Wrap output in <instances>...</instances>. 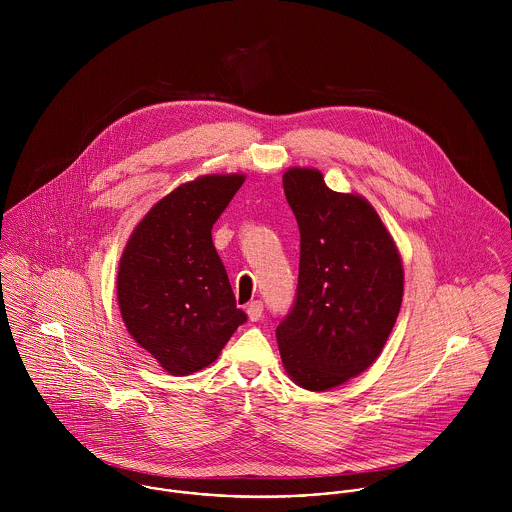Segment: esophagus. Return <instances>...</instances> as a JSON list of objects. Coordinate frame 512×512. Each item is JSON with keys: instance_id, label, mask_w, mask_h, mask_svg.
I'll return each mask as SVG.
<instances>
[{"instance_id": "obj_1", "label": "esophagus", "mask_w": 512, "mask_h": 512, "mask_svg": "<svg viewBox=\"0 0 512 512\" xmlns=\"http://www.w3.org/2000/svg\"><path fill=\"white\" fill-rule=\"evenodd\" d=\"M246 313H248V319H250V321H258V319L262 317V313H264L262 301H252V303H248V305H246Z\"/></svg>"}]
</instances>
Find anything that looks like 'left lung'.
<instances>
[{
  "mask_svg": "<svg viewBox=\"0 0 512 512\" xmlns=\"http://www.w3.org/2000/svg\"><path fill=\"white\" fill-rule=\"evenodd\" d=\"M284 193L299 226V278L292 311L276 329L293 382L325 392L376 361L396 323L404 268L365 197L331 191L323 173L290 167Z\"/></svg>",
  "mask_w": 512,
  "mask_h": 512,
  "instance_id": "8db88e82",
  "label": "left lung"
}]
</instances>
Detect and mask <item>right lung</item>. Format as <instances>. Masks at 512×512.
<instances>
[{"mask_svg":"<svg viewBox=\"0 0 512 512\" xmlns=\"http://www.w3.org/2000/svg\"><path fill=\"white\" fill-rule=\"evenodd\" d=\"M244 175H203L155 203L134 228L118 268L128 333L169 374H193L246 321L213 244V224Z\"/></svg>","mask_w":512,"mask_h":512,"instance_id":"obj_1","label":"right lung"}]
</instances>
